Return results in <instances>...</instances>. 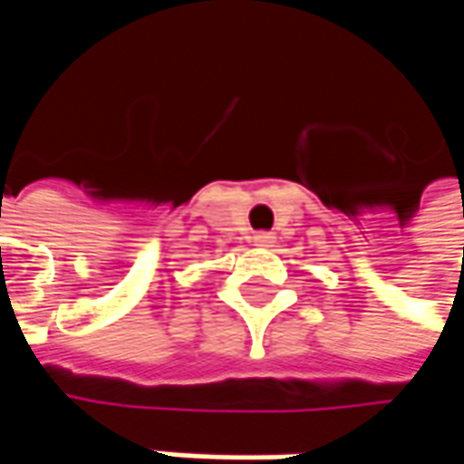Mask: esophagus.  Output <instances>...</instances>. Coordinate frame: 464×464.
Wrapping results in <instances>:
<instances>
[{
	"label": "esophagus",
	"instance_id": "obj_1",
	"mask_svg": "<svg viewBox=\"0 0 464 464\" xmlns=\"http://www.w3.org/2000/svg\"><path fill=\"white\" fill-rule=\"evenodd\" d=\"M253 240H256V245H266V247H268V245H274V240H276V237H274L271 232H258Z\"/></svg>",
	"mask_w": 464,
	"mask_h": 464
}]
</instances>
